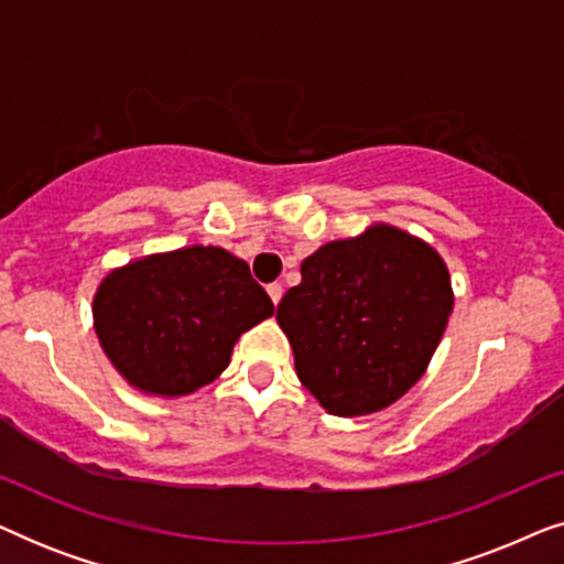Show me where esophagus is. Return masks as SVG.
I'll return each mask as SVG.
<instances>
[{
    "label": "esophagus",
    "instance_id": "esophagus-1",
    "mask_svg": "<svg viewBox=\"0 0 564 564\" xmlns=\"http://www.w3.org/2000/svg\"><path fill=\"white\" fill-rule=\"evenodd\" d=\"M267 292H269V297H272V303L276 305L282 300V284L280 282H272V284H267Z\"/></svg>",
    "mask_w": 564,
    "mask_h": 564
}]
</instances>
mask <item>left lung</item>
Returning <instances> with one entry per match:
<instances>
[{
  "label": "left lung",
  "mask_w": 564,
  "mask_h": 564,
  "mask_svg": "<svg viewBox=\"0 0 564 564\" xmlns=\"http://www.w3.org/2000/svg\"><path fill=\"white\" fill-rule=\"evenodd\" d=\"M276 305L300 382L334 415H365L419 382L452 313L449 272L419 238L375 226L321 246Z\"/></svg>",
  "instance_id": "1"
}]
</instances>
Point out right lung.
Segmentation results:
<instances>
[{
	"instance_id": "add662e5",
	"label": "right lung",
	"mask_w": 564,
	"mask_h": 564,
	"mask_svg": "<svg viewBox=\"0 0 564 564\" xmlns=\"http://www.w3.org/2000/svg\"><path fill=\"white\" fill-rule=\"evenodd\" d=\"M272 313L246 261L218 246H189L107 276L95 297V330L130 384L172 398L213 382L238 336Z\"/></svg>"
}]
</instances>
